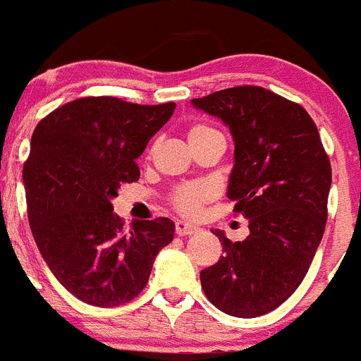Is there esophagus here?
I'll return each mask as SVG.
<instances>
[{
    "instance_id": "34e87169",
    "label": "esophagus",
    "mask_w": 361,
    "mask_h": 361,
    "mask_svg": "<svg viewBox=\"0 0 361 361\" xmlns=\"http://www.w3.org/2000/svg\"><path fill=\"white\" fill-rule=\"evenodd\" d=\"M174 226H176V233L180 235V237H185V235H194L197 233V230H200L196 224H190V222L187 221H176Z\"/></svg>"
}]
</instances>
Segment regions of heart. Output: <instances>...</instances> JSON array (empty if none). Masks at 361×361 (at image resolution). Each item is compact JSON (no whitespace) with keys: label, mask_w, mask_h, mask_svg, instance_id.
I'll return each instance as SVG.
<instances>
[{"label":"heart","mask_w":361,"mask_h":361,"mask_svg":"<svg viewBox=\"0 0 361 361\" xmlns=\"http://www.w3.org/2000/svg\"><path fill=\"white\" fill-rule=\"evenodd\" d=\"M203 130H208V128L196 126V128H192L188 135H194L197 133V131H203ZM208 196H210V190H208L207 185L203 183L187 185V187L180 188V190L176 192V196H174V207H176L181 214L194 215L200 212V207L208 200Z\"/></svg>","instance_id":"heart-1"}]
</instances>
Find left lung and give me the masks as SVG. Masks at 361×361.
Listing matches in <instances>:
<instances>
[{
	"label": "left lung",
	"mask_w": 361,
	"mask_h": 361,
	"mask_svg": "<svg viewBox=\"0 0 361 361\" xmlns=\"http://www.w3.org/2000/svg\"><path fill=\"white\" fill-rule=\"evenodd\" d=\"M192 106L230 128L226 194L249 221L240 242L212 230L224 255L201 271V287L221 312L258 317L287 301L312 265L328 219L329 158L308 112L262 87L219 90Z\"/></svg>",
	"instance_id": "obj_1"
}]
</instances>
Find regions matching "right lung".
Returning a JSON list of instances; mask_svg holds the SVG:
<instances>
[{
	"mask_svg": "<svg viewBox=\"0 0 361 361\" xmlns=\"http://www.w3.org/2000/svg\"><path fill=\"white\" fill-rule=\"evenodd\" d=\"M174 109L82 97L33 131L23 169L30 228L49 271L80 301L110 308L137 298L158 251L173 242L171 219L124 228L112 200L139 180L135 160Z\"/></svg>",
	"mask_w": 361,
	"mask_h": 361,
	"instance_id": "right-lung-1",
	"label": "right lung"
}]
</instances>
